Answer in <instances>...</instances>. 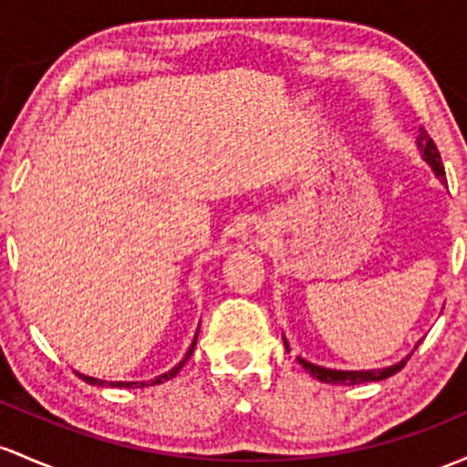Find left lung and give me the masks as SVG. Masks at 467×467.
I'll use <instances>...</instances> for the list:
<instances>
[{
    "instance_id": "obj_1",
    "label": "left lung",
    "mask_w": 467,
    "mask_h": 467,
    "mask_svg": "<svg viewBox=\"0 0 467 467\" xmlns=\"http://www.w3.org/2000/svg\"><path fill=\"white\" fill-rule=\"evenodd\" d=\"M419 148H421L423 152V159L425 161L432 166L434 175H437L441 182H445V171H443V161H441V155H439V148L437 143L432 141V137L428 135V130L421 126L419 128ZM284 346L288 348V341L284 339ZM406 357L403 361H399L397 366H390V368H383V370H361V372H348V370H330V368H321V366H315V363L306 361V358L299 357V363L306 368V370L310 372L312 377L319 379V381L324 383H335V386H357V383H370V381H383V379L397 375L399 370H401L403 366L408 363Z\"/></svg>"
}]
</instances>
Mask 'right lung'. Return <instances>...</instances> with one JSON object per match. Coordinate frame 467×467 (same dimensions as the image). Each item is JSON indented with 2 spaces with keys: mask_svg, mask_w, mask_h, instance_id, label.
Listing matches in <instances>:
<instances>
[{
  "mask_svg": "<svg viewBox=\"0 0 467 467\" xmlns=\"http://www.w3.org/2000/svg\"><path fill=\"white\" fill-rule=\"evenodd\" d=\"M197 332H199V330H197ZM194 343H197V337H194V341H192L191 350L186 352V357H183L182 361H179L177 366L172 368V370H168L166 375H161V377L152 379V381H140V383H110V386H119V388H146V386H159V383H163V381H171V379L175 377L179 370H182V368H183V363H186L188 358H191V355H192V352H194ZM77 377H81V379H84L86 383H90V386H104V383H106V381H99V379H92V377H86V375H77Z\"/></svg>",
  "mask_w": 467,
  "mask_h": 467,
  "instance_id": "obj_1",
  "label": "right lung"
}]
</instances>
